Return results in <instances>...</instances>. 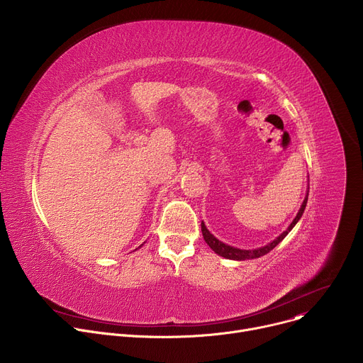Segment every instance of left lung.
<instances>
[{
  "mask_svg": "<svg viewBox=\"0 0 363 363\" xmlns=\"http://www.w3.org/2000/svg\"><path fill=\"white\" fill-rule=\"evenodd\" d=\"M307 195H308V194H307ZM307 195H306V198H304V201H303V203H301V206H300V210H298L296 218H294L293 223L289 225V228H287L283 234H280L276 240H273L270 244H267V245H264V247L255 248V250H240V248L231 247V245H228V244H224L223 241H220L218 238H216L208 230H206V227H205V224H203V221H202V223H201V231H202L203 240H205L206 244H208V245L213 248V251H216L218 255H221V257H224V258H230V260H238V262H241V260H251V258L262 257V255L270 252L276 245H279V242H281V241L284 240V237L293 230V227H294V225L297 224V221L301 218V216H303V213H304V208H306V203H307Z\"/></svg>",
  "mask_w": 363,
  "mask_h": 363,
  "instance_id": "1",
  "label": "left lung"
}]
</instances>
